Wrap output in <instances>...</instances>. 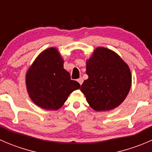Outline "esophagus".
<instances>
[{
    "label": "esophagus",
    "mask_w": 152,
    "mask_h": 152,
    "mask_svg": "<svg viewBox=\"0 0 152 152\" xmlns=\"http://www.w3.org/2000/svg\"><path fill=\"white\" fill-rule=\"evenodd\" d=\"M78 82H79V84H80V85H82V84L83 83V79H82V78H79V79H78Z\"/></svg>",
    "instance_id": "34e87169"
}]
</instances>
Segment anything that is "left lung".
Segmentation results:
<instances>
[{
  "label": "left lung",
  "mask_w": 152,
  "mask_h": 152,
  "mask_svg": "<svg viewBox=\"0 0 152 152\" xmlns=\"http://www.w3.org/2000/svg\"><path fill=\"white\" fill-rule=\"evenodd\" d=\"M85 80L81 91L87 103L96 111H107L118 107L131 88L129 67L114 51L105 48L96 49L87 61Z\"/></svg>",
  "instance_id": "1"
}]
</instances>
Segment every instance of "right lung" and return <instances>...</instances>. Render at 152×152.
Masks as SVG:
<instances>
[{
  "mask_svg": "<svg viewBox=\"0 0 152 152\" xmlns=\"http://www.w3.org/2000/svg\"><path fill=\"white\" fill-rule=\"evenodd\" d=\"M63 59L54 48L46 49L37 56L26 73L27 90L31 100L39 107L56 110L69 95L80 88L76 81L63 68Z\"/></svg>",
  "mask_w": 152,
  "mask_h": 152,
  "instance_id": "add662e5",
  "label": "right lung"
}]
</instances>
